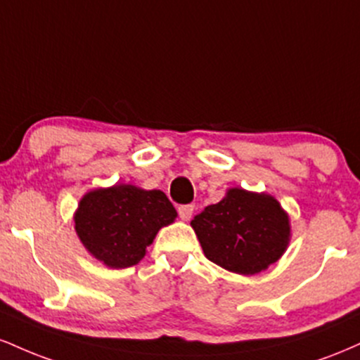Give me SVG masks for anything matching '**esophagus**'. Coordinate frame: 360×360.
Instances as JSON below:
<instances>
[{"instance_id":"34e87169","label":"esophagus","mask_w":360,"mask_h":360,"mask_svg":"<svg viewBox=\"0 0 360 360\" xmlns=\"http://www.w3.org/2000/svg\"><path fill=\"white\" fill-rule=\"evenodd\" d=\"M193 212H194V205H181L179 208H177V213H179V217L186 221H188L189 218L193 217Z\"/></svg>"}]
</instances>
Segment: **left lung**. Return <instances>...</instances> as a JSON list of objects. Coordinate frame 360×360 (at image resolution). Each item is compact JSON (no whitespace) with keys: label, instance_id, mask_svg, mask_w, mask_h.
Listing matches in <instances>:
<instances>
[{"label":"left lung","instance_id":"8db88e82","mask_svg":"<svg viewBox=\"0 0 360 360\" xmlns=\"http://www.w3.org/2000/svg\"><path fill=\"white\" fill-rule=\"evenodd\" d=\"M205 255L237 274H257L274 264L289 242L288 214L269 194L230 189L191 221Z\"/></svg>","mask_w":360,"mask_h":360}]
</instances>
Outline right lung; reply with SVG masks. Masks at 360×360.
Segmentation results:
<instances>
[{
  "mask_svg": "<svg viewBox=\"0 0 360 360\" xmlns=\"http://www.w3.org/2000/svg\"><path fill=\"white\" fill-rule=\"evenodd\" d=\"M176 217L174 206L159 189L115 184L86 194L74 221L81 242L94 257L125 269L143 259L157 232Z\"/></svg>",
  "mask_w": 360,
  "mask_h": 360,
  "instance_id": "obj_1",
  "label": "right lung"
}]
</instances>
